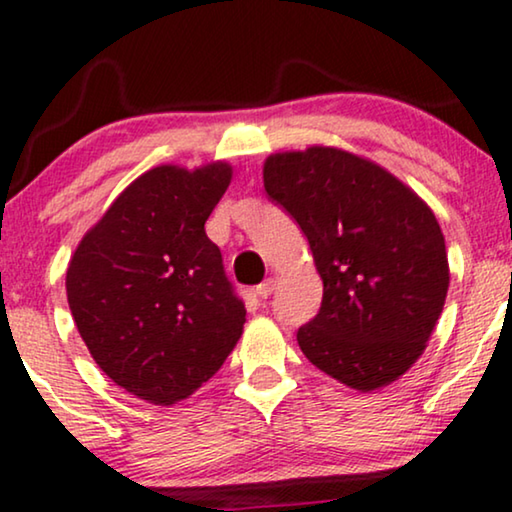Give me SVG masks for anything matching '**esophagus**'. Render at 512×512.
<instances>
[{
  "mask_svg": "<svg viewBox=\"0 0 512 512\" xmlns=\"http://www.w3.org/2000/svg\"><path fill=\"white\" fill-rule=\"evenodd\" d=\"M274 288H276V281H274V278H267V281L257 285V288H255V295L260 297V299H267V297L271 295V292H274Z\"/></svg>",
  "mask_w": 512,
  "mask_h": 512,
  "instance_id": "obj_1",
  "label": "esophagus"
}]
</instances>
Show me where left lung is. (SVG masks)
I'll return each instance as SVG.
<instances>
[{"label":"left lung","instance_id":"left-lung-1","mask_svg":"<svg viewBox=\"0 0 512 512\" xmlns=\"http://www.w3.org/2000/svg\"><path fill=\"white\" fill-rule=\"evenodd\" d=\"M264 189L304 231L323 278L297 344L356 391L391 384L426 349L449 288L431 208L377 163L335 147L269 156Z\"/></svg>","mask_w":512,"mask_h":512}]
</instances>
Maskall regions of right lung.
<instances>
[{
    "label": "right lung",
    "instance_id": "right-lung-1",
    "mask_svg": "<svg viewBox=\"0 0 512 512\" xmlns=\"http://www.w3.org/2000/svg\"><path fill=\"white\" fill-rule=\"evenodd\" d=\"M231 166H159L131 182L81 238L67 302L114 384L154 405L192 395L220 370L245 323L206 220Z\"/></svg>",
    "mask_w": 512,
    "mask_h": 512
}]
</instances>
